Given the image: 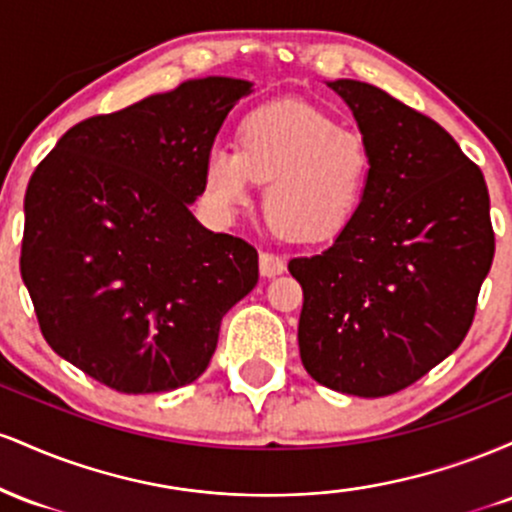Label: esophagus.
<instances>
[{"label":"esophagus","instance_id":"esophagus-1","mask_svg":"<svg viewBox=\"0 0 512 512\" xmlns=\"http://www.w3.org/2000/svg\"><path fill=\"white\" fill-rule=\"evenodd\" d=\"M286 272V262L274 252H260V274L264 279H274V276Z\"/></svg>","mask_w":512,"mask_h":512}]
</instances>
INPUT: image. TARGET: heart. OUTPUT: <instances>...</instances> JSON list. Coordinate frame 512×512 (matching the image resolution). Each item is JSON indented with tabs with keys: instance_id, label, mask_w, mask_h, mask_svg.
<instances>
[{
	"instance_id": "obj_1",
	"label": "heart",
	"mask_w": 512,
	"mask_h": 512,
	"mask_svg": "<svg viewBox=\"0 0 512 512\" xmlns=\"http://www.w3.org/2000/svg\"><path fill=\"white\" fill-rule=\"evenodd\" d=\"M368 146L351 129L305 103H269L240 122L238 149L214 144L204 192L221 214L248 207L252 180L264 187V214L279 236L322 243L354 221L368 190Z\"/></svg>"
}]
</instances>
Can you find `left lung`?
<instances>
[{"instance_id": "1", "label": "left lung", "mask_w": 512, "mask_h": 512, "mask_svg": "<svg viewBox=\"0 0 512 512\" xmlns=\"http://www.w3.org/2000/svg\"><path fill=\"white\" fill-rule=\"evenodd\" d=\"M327 86L356 117L370 178L330 248L289 262L303 289L301 361L330 390L395 395L472 327L496 250L489 190L436 120L363 81Z\"/></svg>"}]
</instances>
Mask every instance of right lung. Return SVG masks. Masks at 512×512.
Listing matches in <instances>:
<instances>
[{"label": "right lung", "mask_w": 512, "mask_h": 512, "mask_svg": "<svg viewBox=\"0 0 512 512\" xmlns=\"http://www.w3.org/2000/svg\"><path fill=\"white\" fill-rule=\"evenodd\" d=\"M250 81L207 76L79 122L38 163L21 279L55 354L125 395L195 383L257 250L192 216L204 161Z\"/></svg>", "instance_id": "right-lung-1"}]
</instances>
